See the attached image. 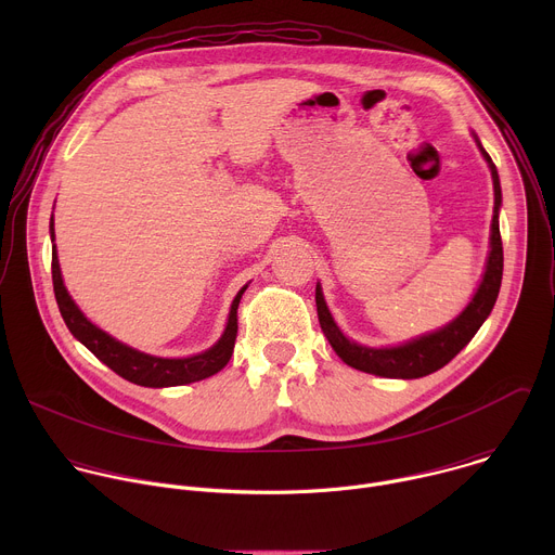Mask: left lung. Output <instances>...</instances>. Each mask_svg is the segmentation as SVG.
I'll use <instances>...</instances> for the list:
<instances>
[{
  "label": "left lung",
  "instance_id": "1",
  "mask_svg": "<svg viewBox=\"0 0 555 555\" xmlns=\"http://www.w3.org/2000/svg\"><path fill=\"white\" fill-rule=\"evenodd\" d=\"M474 140H477V144L486 157V163L492 171V182H494V217H492V234H490V257H488L486 274L481 279L477 294L472 296L467 307L446 327H441L433 334L413 338L400 347L373 349V347H362V345L349 340L340 332V327L334 323L332 313L327 309L321 285H315V309H319V323L323 327V334L327 336L334 351L349 366L371 373V375H379V377L415 379V377L430 375V373L439 371L441 366H446L474 338V334L479 332V327L490 315V311L499 298L501 279H503V242H501V230H499V208H501L503 195H501L499 171L492 163V157L481 146L477 135H474Z\"/></svg>",
  "mask_w": 555,
  "mask_h": 555
}]
</instances>
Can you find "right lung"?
I'll return each mask as SVG.
<instances>
[{
	"label": "right lung",
	"instance_id": "right-lung-1",
	"mask_svg": "<svg viewBox=\"0 0 555 555\" xmlns=\"http://www.w3.org/2000/svg\"><path fill=\"white\" fill-rule=\"evenodd\" d=\"M50 236L54 242V223L52 221H50ZM52 285H54L59 311L63 315L67 330L72 332V336L76 340H81L103 364H107L120 377H125L138 386H151V388L199 382V379H206V377L219 373L228 364L232 349H234V340H236V307H240L242 294L248 287V285L242 287L240 294L234 296V300L230 305V313H228L225 332L210 349H206L204 353L191 356V358H155V356L135 351V349L118 343L116 338H112L109 334H105L103 330H99L96 325H92L86 319L83 311L74 305L72 296L67 294V289L63 285L54 246H52Z\"/></svg>",
	"mask_w": 555,
	"mask_h": 555
}]
</instances>
